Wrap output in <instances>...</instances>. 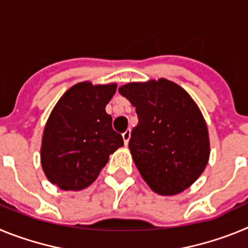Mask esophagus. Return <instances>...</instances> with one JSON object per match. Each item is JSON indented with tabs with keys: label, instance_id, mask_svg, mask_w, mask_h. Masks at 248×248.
I'll use <instances>...</instances> for the list:
<instances>
[{
	"label": "esophagus",
	"instance_id": "obj_1",
	"mask_svg": "<svg viewBox=\"0 0 248 248\" xmlns=\"http://www.w3.org/2000/svg\"><path fill=\"white\" fill-rule=\"evenodd\" d=\"M130 137H131L130 129H129V130H126L125 133H123V140H124V144H125V145H128L129 139H130Z\"/></svg>",
	"mask_w": 248,
	"mask_h": 248
}]
</instances>
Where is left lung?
I'll use <instances>...</instances> for the list:
<instances>
[{
	"mask_svg": "<svg viewBox=\"0 0 248 248\" xmlns=\"http://www.w3.org/2000/svg\"><path fill=\"white\" fill-rule=\"evenodd\" d=\"M119 93L135 107L138 125L129 149L151 190L176 195L201 175L210 155L207 126L198 105L166 79L130 83Z\"/></svg>",
	"mask_w": 248,
	"mask_h": 248,
	"instance_id": "8db88e82",
	"label": "left lung"
}]
</instances>
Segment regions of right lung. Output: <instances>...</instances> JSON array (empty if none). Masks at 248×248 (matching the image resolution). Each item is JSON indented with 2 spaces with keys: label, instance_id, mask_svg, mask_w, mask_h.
<instances>
[{
  "label": "right lung",
  "instance_id": "obj_1",
  "mask_svg": "<svg viewBox=\"0 0 248 248\" xmlns=\"http://www.w3.org/2000/svg\"><path fill=\"white\" fill-rule=\"evenodd\" d=\"M117 85L83 82L64 93L45 128L41 163L48 180L63 190H82L98 177L109 155L124 145L105 105Z\"/></svg>",
  "mask_w": 248,
  "mask_h": 248
}]
</instances>
